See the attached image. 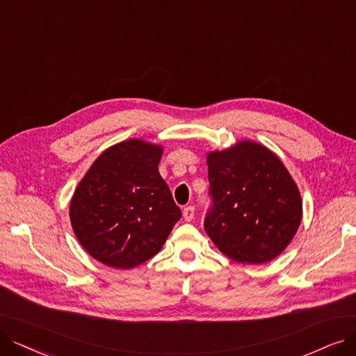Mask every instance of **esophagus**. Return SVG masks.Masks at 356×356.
<instances>
[{"label": "esophagus", "instance_id": "obj_1", "mask_svg": "<svg viewBox=\"0 0 356 356\" xmlns=\"http://www.w3.org/2000/svg\"><path fill=\"white\" fill-rule=\"evenodd\" d=\"M182 216L187 222H191L194 219V206H187L182 210Z\"/></svg>", "mask_w": 356, "mask_h": 356}]
</instances>
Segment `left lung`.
Segmentation results:
<instances>
[{
	"mask_svg": "<svg viewBox=\"0 0 356 356\" xmlns=\"http://www.w3.org/2000/svg\"><path fill=\"white\" fill-rule=\"evenodd\" d=\"M204 229L227 257L263 264L288 247L302 218L300 190L275 153L241 141L207 156Z\"/></svg>",
	"mask_w": 356,
	"mask_h": 356,
	"instance_id": "obj_1",
	"label": "left lung"
}]
</instances>
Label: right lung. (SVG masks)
Wrapping results in <instances>:
<instances>
[{
  "label": "right lung",
  "instance_id": "add662e5",
  "mask_svg": "<svg viewBox=\"0 0 356 356\" xmlns=\"http://www.w3.org/2000/svg\"><path fill=\"white\" fill-rule=\"evenodd\" d=\"M162 147L131 138L105 150L80 181L70 219L83 248L115 268L152 259L181 219L159 174Z\"/></svg>",
  "mask_w": 356,
  "mask_h": 356
}]
</instances>
